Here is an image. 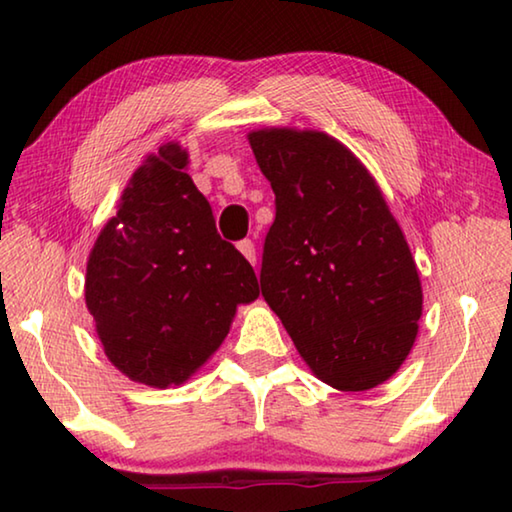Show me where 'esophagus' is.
<instances>
[{
	"instance_id": "obj_1",
	"label": "esophagus",
	"mask_w": 512,
	"mask_h": 512,
	"mask_svg": "<svg viewBox=\"0 0 512 512\" xmlns=\"http://www.w3.org/2000/svg\"><path fill=\"white\" fill-rule=\"evenodd\" d=\"M237 248H239V253L244 255L250 264L255 266V262H257V253H255V244L250 239H244V241H239L237 244Z\"/></svg>"
}]
</instances>
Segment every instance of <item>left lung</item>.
<instances>
[{"label": "left lung", "mask_w": 512, "mask_h": 512, "mask_svg": "<svg viewBox=\"0 0 512 512\" xmlns=\"http://www.w3.org/2000/svg\"><path fill=\"white\" fill-rule=\"evenodd\" d=\"M248 142L275 194L264 300L320 381L384 384L418 336L422 287L375 178L327 133L262 128Z\"/></svg>", "instance_id": "8db88e82"}]
</instances>
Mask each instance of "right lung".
Instances as JSON below:
<instances>
[{"label": "right lung", "instance_id": "1", "mask_svg": "<svg viewBox=\"0 0 512 512\" xmlns=\"http://www.w3.org/2000/svg\"><path fill=\"white\" fill-rule=\"evenodd\" d=\"M185 167L176 142L144 160L94 241L85 275L106 357L155 388L192 377L228 336L237 305L259 296L253 266L219 237Z\"/></svg>", "mask_w": 512, "mask_h": 512}]
</instances>
